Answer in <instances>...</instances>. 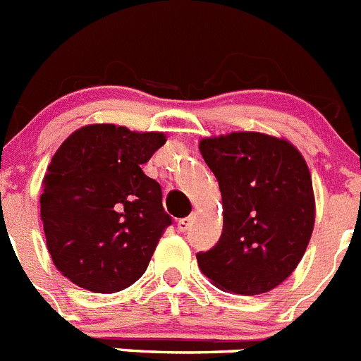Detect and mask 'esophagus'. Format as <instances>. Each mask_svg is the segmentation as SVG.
I'll list each match as a JSON object with an SVG mask.
<instances>
[{"instance_id":"1","label":"esophagus","mask_w":361,"mask_h":361,"mask_svg":"<svg viewBox=\"0 0 361 361\" xmlns=\"http://www.w3.org/2000/svg\"><path fill=\"white\" fill-rule=\"evenodd\" d=\"M190 224H192V217H183L178 221V231H181V233H187L188 230H190Z\"/></svg>"}]
</instances>
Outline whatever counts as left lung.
<instances>
[{
	"label": "left lung",
	"mask_w": 361,
	"mask_h": 361,
	"mask_svg": "<svg viewBox=\"0 0 361 361\" xmlns=\"http://www.w3.org/2000/svg\"><path fill=\"white\" fill-rule=\"evenodd\" d=\"M201 154L219 181L222 233L197 252L219 288L258 295L285 281L301 262L315 222L312 176L290 142L255 131L203 139Z\"/></svg>",
	"instance_id": "left-lung-1"
}]
</instances>
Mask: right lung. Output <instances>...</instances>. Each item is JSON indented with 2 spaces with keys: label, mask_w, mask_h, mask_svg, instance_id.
<instances>
[{
  "label": "right lung",
  "mask_w": 361,
  "mask_h": 361,
  "mask_svg": "<svg viewBox=\"0 0 361 361\" xmlns=\"http://www.w3.org/2000/svg\"><path fill=\"white\" fill-rule=\"evenodd\" d=\"M164 133L90 124L63 140L44 178L40 219L48 251L67 279L97 294L146 272L173 219L158 181L142 173Z\"/></svg>",
  "instance_id": "add662e5"
}]
</instances>
